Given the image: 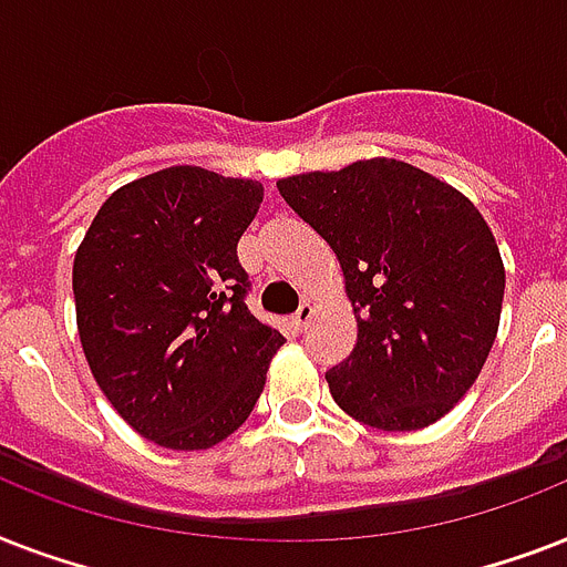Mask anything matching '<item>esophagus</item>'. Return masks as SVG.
<instances>
[{
	"instance_id": "esophagus-1",
	"label": "esophagus",
	"mask_w": 567,
	"mask_h": 567,
	"mask_svg": "<svg viewBox=\"0 0 567 567\" xmlns=\"http://www.w3.org/2000/svg\"><path fill=\"white\" fill-rule=\"evenodd\" d=\"M311 315H315V311H311V306H309V302H302L300 309H297V315H293V318H291V327H293V332H302V329L309 327Z\"/></svg>"
}]
</instances>
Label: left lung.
<instances>
[{"instance_id": "obj_1", "label": "left lung", "mask_w": 567, "mask_h": 567, "mask_svg": "<svg viewBox=\"0 0 567 567\" xmlns=\"http://www.w3.org/2000/svg\"><path fill=\"white\" fill-rule=\"evenodd\" d=\"M276 188L344 270L359 338L327 373L336 403L385 432L444 417L476 382L501 323L506 270L483 214L396 158Z\"/></svg>"}]
</instances>
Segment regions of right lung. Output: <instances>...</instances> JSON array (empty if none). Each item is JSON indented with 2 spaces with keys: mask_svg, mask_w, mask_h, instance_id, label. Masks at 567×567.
<instances>
[{
  "mask_svg": "<svg viewBox=\"0 0 567 567\" xmlns=\"http://www.w3.org/2000/svg\"><path fill=\"white\" fill-rule=\"evenodd\" d=\"M265 188L167 167L102 203L73 261L84 359L120 417L171 450H205L247 421L285 344L249 315L238 240Z\"/></svg>",
  "mask_w": 567,
  "mask_h": 567,
  "instance_id": "1",
  "label": "right lung"
}]
</instances>
